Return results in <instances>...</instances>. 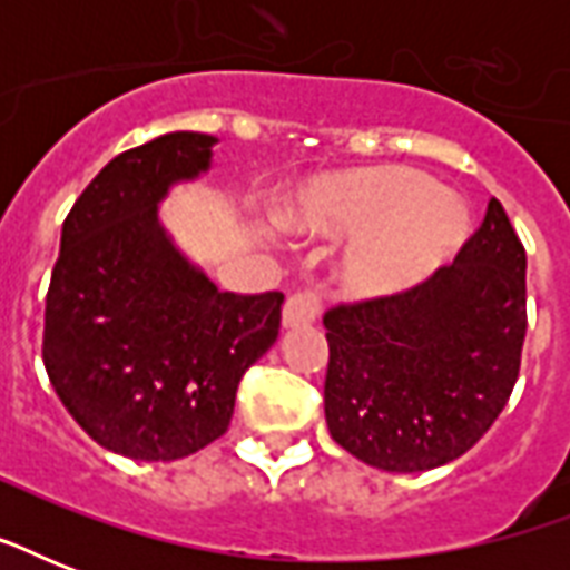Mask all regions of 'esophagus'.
I'll list each match as a JSON object with an SVG mask.
<instances>
[{"label":"esophagus","instance_id":"1","mask_svg":"<svg viewBox=\"0 0 570 570\" xmlns=\"http://www.w3.org/2000/svg\"><path fill=\"white\" fill-rule=\"evenodd\" d=\"M322 313V295L316 289H298L286 298L284 304V325L286 328H302L313 325Z\"/></svg>","mask_w":570,"mask_h":570}]
</instances>
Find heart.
Here are the masks:
<instances>
[{"label": "heart", "mask_w": 570, "mask_h": 570, "mask_svg": "<svg viewBox=\"0 0 570 570\" xmlns=\"http://www.w3.org/2000/svg\"><path fill=\"white\" fill-rule=\"evenodd\" d=\"M295 233L355 236L340 263L348 293H390L441 266L464 239L468 213L420 171L373 165L311 183L286 209Z\"/></svg>", "instance_id": "heart-1"}]
</instances>
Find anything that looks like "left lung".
I'll return each instance as SVG.
<instances>
[{
	"instance_id": "8db88e82",
	"label": "left lung",
	"mask_w": 570,
	"mask_h": 570,
	"mask_svg": "<svg viewBox=\"0 0 570 570\" xmlns=\"http://www.w3.org/2000/svg\"><path fill=\"white\" fill-rule=\"evenodd\" d=\"M325 420L355 459L416 473L473 446L503 414L527 337V250L503 204L450 266L325 313Z\"/></svg>"
}]
</instances>
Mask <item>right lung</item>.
I'll return each instance as SVG.
<instances>
[{
    "label": "right lung",
    "mask_w": 570,
    "mask_h": 570,
    "mask_svg": "<svg viewBox=\"0 0 570 570\" xmlns=\"http://www.w3.org/2000/svg\"><path fill=\"white\" fill-rule=\"evenodd\" d=\"M213 145L168 132L115 156L61 227L43 366L76 423L127 459L174 461L222 438L281 328L284 293H218L159 227L156 204L209 168Z\"/></svg>",
    "instance_id": "obj_1"
}]
</instances>
